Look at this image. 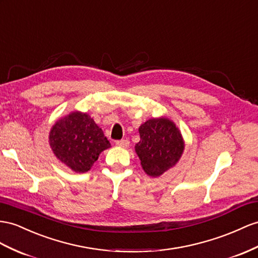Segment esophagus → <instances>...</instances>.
<instances>
[{
	"label": "esophagus",
	"instance_id": "esophagus-1",
	"mask_svg": "<svg viewBox=\"0 0 258 258\" xmlns=\"http://www.w3.org/2000/svg\"><path fill=\"white\" fill-rule=\"evenodd\" d=\"M115 145H116V146H118V147L125 148V147H127L128 145H130V141L128 140H121V141L115 142Z\"/></svg>",
	"mask_w": 258,
	"mask_h": 258
}]
</instances>
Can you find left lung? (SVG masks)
I'll use <instances>...</instances> for the list:
<instances>
[{
	"label": "left lung",
	"mask_w": 258,
	"mask_h": 258,
	"mask_svg": "<svg viewBox=\"0 0 258 258\" xmlns=\"http://www.w3.org/2000/svg\"><path fill=\"white\" fill-rule=\"evenodd\" d=\"M140 135L135 150L148 175L159 176L179 161L184 142L179 128L169 118L148 120L141 125Z\"/></svg>",
	"instance_id": "1"
}]
</instances>
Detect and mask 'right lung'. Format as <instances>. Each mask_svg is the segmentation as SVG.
<instances>
[{"instance_id": "add662e5", "label": "right lung", "mask_w": 258, "mask_h": 258, "mask_svg": "<svg viewBox=\"0 0 258 258\" xmlns=\"http://www.w3.org/2000/svg\"><path fill=\"white\" fill-rule=\"evenodd\" d=\"M50 146L60 161L75 172H87L101 151L110 147L102 130L86 113L73 112L50 132Z\"/></svg>"}]
</instances>
